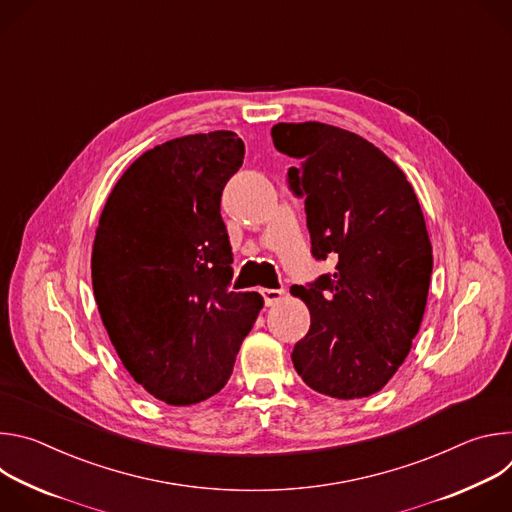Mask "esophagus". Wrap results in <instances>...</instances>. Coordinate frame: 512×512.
Here are the masks:
<instances>
[{
  "label": "esophagus",
  "mask_w": 512,
  "mask_h": 512,
  "mask_svg": "<svg viewBox=\"0 0 512 512\" xmlns=\"http://www.w3.org/2000/svg\"><path fill=\"white\" fill-rule=\"evenodd\" d=\"M261 296L265 300V306H275L277 302L283 300L285 291L283 289H261Z\"/></svg>",
  "instance_id": "obj_1"
}]
</instances>
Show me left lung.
Wrapping results in <instances>:
<instances>
[{"label":"left lung","mask_w":512,"mask_h":512,"mask_svg":"<svg viewBox=\"0 0 512 512\" xmlns=\"http://www.w3.org/2000/svg\"><path fill=\"white\" fill-rule=\"evenodd\" d=\"M271 137L300 162L287 182L306 196L312 255L338 261L332 275L291 287L312 320L291 360L322 395H375L409 354L427 304L433 257L419 200L399 166L352 131L277 123Z\"/></svg>","instance_id":"1"}]
</instances>
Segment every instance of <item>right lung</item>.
I'll list each match as a JSON object with an SVG mask.
<instances>
[{
    "mask_svg": "<svg viewBox=\"0 0 512 512\" xmlns=\"http://www.w3.org/2000/svg\"><path fill=\"white\" fill-rule=\"evenodd\" d=\"M233 131L170 139L117 180L99 218L91 277L123 367L168 405L221 391L263 298L229 291L233 253L221 196L243 166Z\"/></svg>",
    "mask_w": 512,
    "mask_h": 512,
    "instance_id": "right-lung-1",
    "label": "right lung"
}]
</instances>
